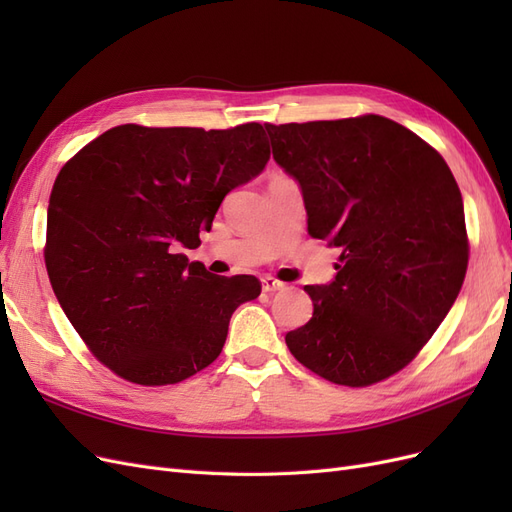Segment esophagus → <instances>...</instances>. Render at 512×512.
I'll return each instance as SVG.
<instances>
[{"mask_svg":"<svg viewBox=\"0 0 512 512\" xmlns=\"http://www.w3.org/2000/svg\"><path fill=\"white\" fill-rule=\"evenodd\" d=\"M284 288H286V284L280 282V280H275V277H271V275L262 277V290H265V292H277V290H284Z\"/></svg>","mask_w":512,"mask_h":512,"instance_id":"1","label":"esophagus"}]
</instances>
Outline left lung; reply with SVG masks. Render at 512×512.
I'll return each mask as SVG.
<instances>
[{"label":"left lung","instance_id":"left-lung-1","mask_svg":"<svg viewBox=\"0 0 512 512\" xmlns=\"http://www.w3.org/2000/svg\"><path fill=\"white\" fill-rule=\"evenodd\" d=\"M265 128L273 160L301 185L307 232L342 250L331 284L305 286L314 314L286 335L288 350L335 384L393 376L436 333L466 277L451 168L380 115Z\"/></svg>","mask_w":512,"mask_h":512}]
</instances>
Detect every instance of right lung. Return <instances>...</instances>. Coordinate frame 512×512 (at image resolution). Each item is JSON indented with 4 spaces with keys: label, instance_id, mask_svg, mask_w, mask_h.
<instances>
[{
    "label": "right lung",
    "instance_id": "1",
    "mask_svg": "<svg viewBox=\"0 0 512 512\" xmlns=\"http://www.w3.org/2000/svg\"><path fill=\"white\" fill-rule=\"evenodd\" d=\"M271 158L260 123L230 130L143 128L100 134L66 162L46 211L55 297L98 359L145 386L175 384L218 359L252 275H211L200 245L224 196Z\"/></svg>",
    "mask_w": 512,
    "mask_h": 512
}]
</instances>
